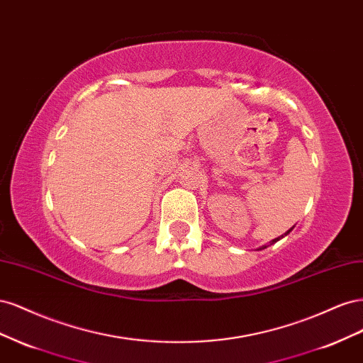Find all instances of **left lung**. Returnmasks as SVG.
Returning a JSON list of instances; mask_svg holds the SVG:
<instances>
[{
	"label": "left lung",
	"mask_w": 363,
	"mask_h": 363,
	"mask_svg": "<svg viewBox=\"0 0 363 363\" xmlns=\"http://www.w3.org/2000/svg\"><path fill=\"white\" fill-rule=\"evenodd\" d=\"M291 230H292V228H291ZM291 230H288V232H286V233H284V235H288V233H289V232H291ZM281 238H283V236H281ZM279 239H280V238H277V239H274V240H272V242H271V244H274V242H277V240H279ZM262 248H267V245H265V247H262Z\"/></svg>",
	"instance_id": "8db88e82"
}]
</instances>
